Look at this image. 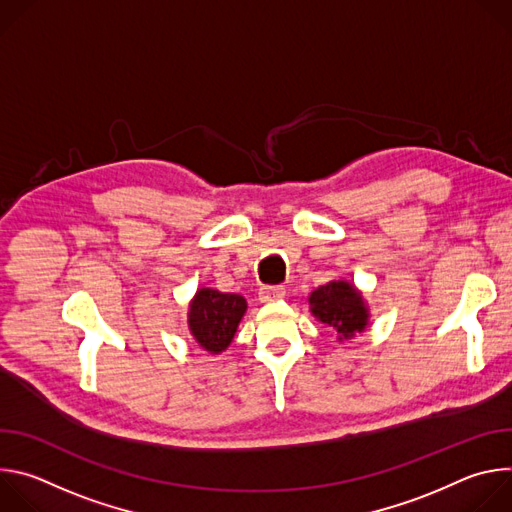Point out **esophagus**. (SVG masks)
<instances>
[{
  "instance_id": "esophagus-1",
  "label": "esophagus",
  "mask_w": 512,
  "mask_h": 512,
  "mask_svg": "<svg viewBox=\"0 0 512 512\" xmlns=\"http://www.w3.org/2000/svg\"><path fill=\"white\" fill-rule=\"evenodd\" d=\"M285 296V287L283 285H267L259 289V300L261 302H275Z\"/></svg>"
}]
</instances>
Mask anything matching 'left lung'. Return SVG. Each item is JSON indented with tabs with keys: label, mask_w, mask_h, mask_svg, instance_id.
Wrapping results in <instances>:
<instances>
[{
	"label": "left lung",
	"mask_w": 512,
	"mask_h": 512,
	"mask_svg": "<svg viewBox=\"0 0 512 512\" xmlns=\"http://www.w3.org/2000/svg\"><path fill=\"white\" fill-rule=\"evenodd\" d=\"M312 314L326 326L334 328L338 340L364 332L369 324V308L360 291L348 281H330L310 294Z\"/></svg>",
	"instance_id": "8db88e82"
}]
</instances>
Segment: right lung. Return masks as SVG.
Segmentation results:
<instances>
[{
  "mask_svg": "<svg viewBox=\"0 0 512 512\" xmlns=\"http://www.w3.org/2000/svg\"><path fill=\"white\" fill-rule=\"evenodd\" d=\"M245 312L247 302L243 296L223 294L218 289L202 287L190 302L188 328L204 350L218 354L227 350L233 342Z\"/></svg>",
  "mask_w": 512,
  "mask_h": 512,
  "instance_id": "1",
  "label": "right lung"
}]
</instances>
